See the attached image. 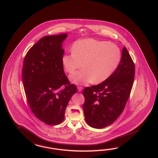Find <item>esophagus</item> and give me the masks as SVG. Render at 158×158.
<instances>
[{
    "label": "esophagus",
    "mask_w": 158,
    "mask_h": 158,
    "mask_svg": "<svg viewBox=\"0 0 158 158\" xmlns=\"http://www.w3.org/2000/svg\"><path fill=\"white\" fill-rule=\"evenodd\" d=\"M83 89V87H81V86H79V87H77V90L78 92H81Z\"/></svg>",
    "instance_id": "34e87169"
}]
</instances>
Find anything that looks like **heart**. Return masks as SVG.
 Segmentation results:
<instances>
[{
	"mask_svg": "<svg viewBox=\"0 0 158 158\" xmlns=\"http://www.w3.org/2000/svg\"><path fill=\"white\" fill-rule=\"evenodd\" d=\"M71 51L63 56L62 63L64 70L70 73L82 63L83 69L70 76L71 81L80 84L106 81L116 70L122 59L121 51L116 44L92 38L74 42Z\"/></svg>",
	"mask_w": 158,
	"mask_h": 158,
	"instance_id": "b5f03b06",
	"label": "heart"
}]
</instances>
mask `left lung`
Wrapping results in <instances>:
<instances>
[{"label":"left lung","mask_w":158,"mask_h":158,"mask_svg":"<svg viewBox=\"0 0 158 158\" xmlns=\"http://www.w3.org/2000/svg\"><path fill=\"white\" fill-rule=\"evenodd\" d=\"M135 66L126 47L120 63L107 80L82 91L85 98V120L92 127L102 128L110 125L122 114L132 89Z\"/></svg>","instance_id":"8db88e82"}]
</instances>
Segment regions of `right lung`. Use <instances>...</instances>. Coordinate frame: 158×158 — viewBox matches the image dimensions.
I'll list each match as a JSON object with an SVG mask.
<instances>
[{"label": "right lung", "instance_id": "1", "mask_svg": "<svg viewBox=\"0 0 158 158\" xmlns=\"http://www.w3.org/2000/svg\"><path fill=\"white\" fill-rule=\"evenodd\" d=\"M67 37V34H62L42 38L28 51L23 63L27 102L36 118L49 125L64 120L68 103L77 91L63 70L61 44Z\"/></svg>", "mask_w": 158, "mask_h": 158}]
</instances>
